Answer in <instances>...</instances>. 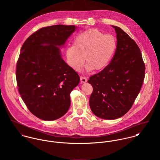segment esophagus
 Returning <instances> with one entry per match:
<instances>
[{
  "instance_id": "esophagus-1",
  "label": "esophagus",
  "mask_w": 160,
  "mask_h": 160,
  "mask_svg": "<svg viewBox=\"0 0 160 160\" xmlns=\"http://www.w3.org/2000/svg\"><path fill=\"white\" fill-rule=\"evenodd\" d=\"M80 79H81V83H85L88 81V79L85 77H82V76H81L80 78Z\"/></svg>"
}]
</instances>
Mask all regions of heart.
Returning <instances> with one entry per match:
<instances>
[{"mask_svg":"<svg viewBox=\"0 0 160 160\" xmlns=\"http://www.w3.org/2000/svg\"><path fill=\"white\" fill-rule=\"evenodd\" d=\"M117 47L116 40L111 34H104L96 29H91L78 34L72 46L67 48L66 58L69 66L79 71L85 62L86 70L102 71L111 62Z\"/></svg>","mask_w":160,"mask_h":160,"instance_id":"b5f03b06","label":"heart"}]
</instances>
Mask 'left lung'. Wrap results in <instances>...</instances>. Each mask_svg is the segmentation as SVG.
<instances>
[{
    "label": "left lung",
    "instance_id": "8db88e82",
    "mask_svg": "<svg viewBox=\"0 0 160 160\" xmlns=\"http://www.w3.org/2000/svg\"><path fill=\"white\" fill-rule=\"evenodd\" d=\"M117 47L110 63L89 78L93 88L89 105L98 118L115 119L132 106L145 77V64L136 42L120 28L112 26Z\"/></svg>",
    "mask_w": 160,
    "mask_h": 160
}]
</instances>
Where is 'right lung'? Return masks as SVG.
<instances>
[{
  "mask_svg": "<svg viewBox=\"0 0 160 160\" xmlns=\"http://www.w3.org/2000/svg\"><path fill=\"white\" fill-rule=\"evenodd\" d=\"M77 28L58 24L41 28L21 48L16 71L19 93L31 113L42 120L65 114L70 93L79 83V75L63 60L60 49Z\"/></svg>",
  "mask_w": 160,
  "mask_h": 160,
  "instance_id": "obj_1",
  "label": "right lung"
}]
</instances>
